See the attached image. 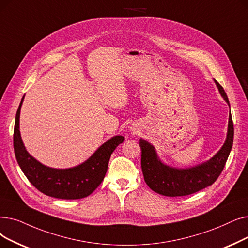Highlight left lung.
I'll list each match as a JSON object with an SVG mask.
<instances>
[{
  "mask_svg": "<svg viewBox=\"0 0 248 248\" xmlns=\"http://www.w3.org/2000/svg\"><path fill=\"white\" fill-rule=\"evenodd\" d=\"M215 84L221 96L230 106L225 91L217 80H215ZM233 136L234 128L230 113L225 143L211 159L188 169H175L162 163L155 147L141 138L139 140L141 168L145 183L152 191L168 197L187 196L203 190L214 184L225 167L232 148Z\"/></svg>",
  "mask_w": 248,
  "mask_h": 248,
  "instance_id": "8db88e82",
  "label": "left lung"
}]
</instances>
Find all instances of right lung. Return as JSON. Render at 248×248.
I'll return each mask as SVG.
<instances>
[{"mask_svg":"<svg viewBox=\"0 0 248 248\" xmlns=\"http://www.w3.org/2000/svg\"><path fill=\"white\" fill-rule=\"evenodd\" d=\"M23 100L24 97L16 114L13 141L16 159L28 181L44 195L57 199L76 200L91 195L104 180L113 151L125 138L121 135L112 137L78 167L64 170L48 168L31 156L23 144L19 130Z\"/></svg>","mask_w":248,"mask_h":248,"instance_id":"obj_1","label":"right lung"}]
</instances>
